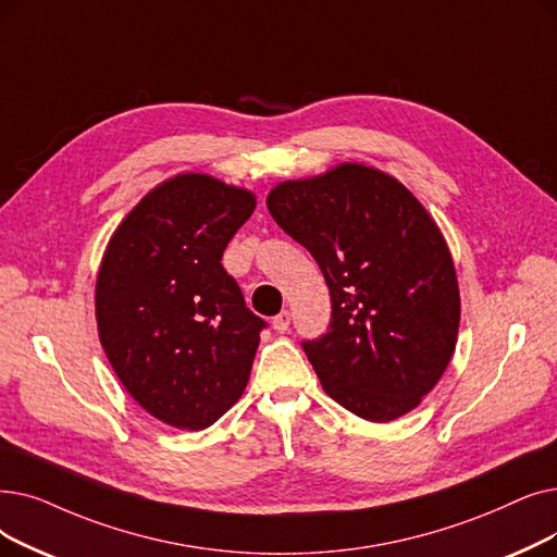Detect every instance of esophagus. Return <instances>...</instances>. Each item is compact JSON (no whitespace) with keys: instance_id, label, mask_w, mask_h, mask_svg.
<instances>
[{"instance_id":"obj_1","label":"esophagus","mask_w":557,"mask_h":557,"mask_svg":"<svg viewBox=\"0 0 557 557\" xmlns=\"http://www.w3.org/2000/svg\"><path fill=\"white\" fill-rule=\"evenodd\" d=\"M288 325H292V313H288V311L284 309V311H280L277 317L273 319V330L280 332V334H284V332L288 330Z\"/></svg>"}]
</instances>
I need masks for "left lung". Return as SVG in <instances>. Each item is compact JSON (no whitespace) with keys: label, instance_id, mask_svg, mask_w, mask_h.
Wrapping results in <instances>:
<instances>
[{"label":"left lung","instance_id":"left-lung-1","mask_svg":"<svg viewBox=\"0 0 557 557\" xmlns=\"http://www.w3.org/2000/svg\"><path fill=\"white\" fill-rule=\"evenodd\" d=\"M265 205L330 288V330L302 344L325 394L373 423L412 412L444 375L459 330L457 273L437 223L412 190L364 163L282 182Z\"/></svg>","mask_w":557,"mask_h":557}]
</instances>
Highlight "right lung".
Instances as JSON below:
<instances>
[{"mask_svg":"<svg viewBox=\"0 0 557 557\" xmlns=\"http://www.w3.org/2000/svg\"><path fill=\"white\" fill-rule=\"evenodd\" d=\"M255 193L205 173L154 186L109 238L95 319L132 398L180 430H205L244 394L265 323L223 269Z\"/></svg>","mask_w":557,"mask_h":557,"instance_id":"add662e5","label":"right lung"}]
</instances>
